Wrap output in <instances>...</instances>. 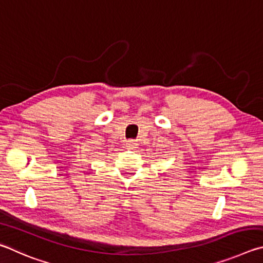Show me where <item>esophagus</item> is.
<instances>
[{
  "label": "esophagus",
  "mask_w": 263,
  "mask_h": 263,
  "mask_svg": "<svg viewBox=\"0 0 263 263\" xmlns=\"http://www.w3.org/2000/svg\"><path fill=\"white\" fill-rule=\"evenodd\" d=\"M137 145H139V143H137V141L135 140H129L126 142V146L128 149H135L137 148Z\"/></svg>",
  "instance_id": "1"
}]
</instances>
